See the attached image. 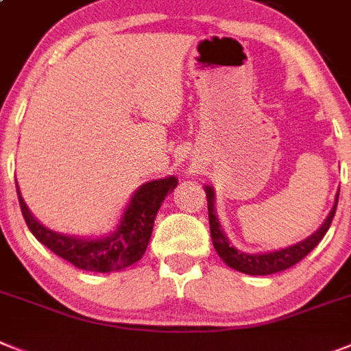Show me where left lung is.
<instances>
[{
    "label": "left lung",
    "mask_w": 351,
    "mask_h": 351,
    "mask_svg": "<svg viewBox=\"0 0 351 351\" xmlns=\"http://www.w3.org/2000/svg\"><path fill=\"white\" fill-rule=\"evenodd\" d=\"M205 193H207V203H208V223H210V237L212 244L216 248L217 255H219L223 261H225L226 266L234 267V269L241 271V273H246V275H273V273H278V271H284L287 267L298 264L303 257H307L312 250L316 248L319 241L325 237V234L328 232L332 225V219L335 216V208H337V199H339V191L335 194V203L332 207L330 214L326 216V219L323 221V225L317 228L311 237L303 239L302 243L289 246V248L278 250V252H269V253H255V255H250V253L239 252L235 250L226 235L223 234L219 226V221L216 217V212H214V191L212 187H205Z\"/></svg>",
    "instance_id": "1"
}]
</instances>
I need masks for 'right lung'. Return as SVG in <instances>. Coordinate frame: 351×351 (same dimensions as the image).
Segmentation results:
<instances>
[{
	"instance_id": "1",
	"label": "right lung",
	"mask_w": 351,
	"mask_h": 351,
	"mask_svg": "<svg viewBox=\"0 0 351 351\" xmlns=\"http://www.w3.org/2000/svg\"><path fill=\"white\" fill-rule=\"evenodd\" d=\"M176 184L178 180L175 176H169L141 185L132 196L116 232L101 239H80V237L62 235L49 230L32 216V212L28 210L25 199L21 196L19 187H17V196L26 225L39 243L48 246L58 257L80 269L110 273V271L125 269L143 258L152 237L155 216L162 202L175 189Z\"/></svg>"
}]
</instances>
